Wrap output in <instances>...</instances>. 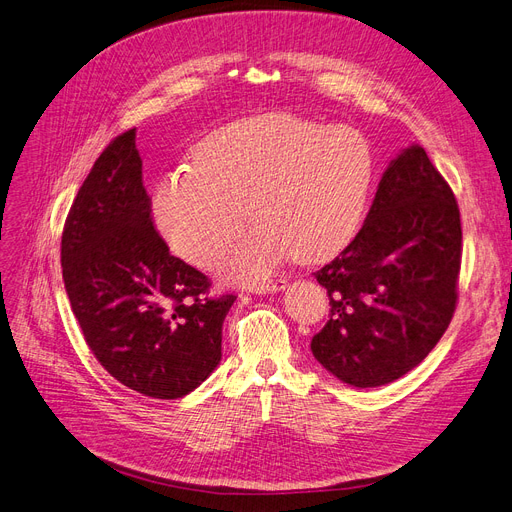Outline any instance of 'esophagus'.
<instances>
[{
  "label": "esophagus",
  "mask_w": 512,
  "mask_h": 512,
  "mask_svg": "<svg viewBox=\"0 0 512 512\" xmlns=\"http://www.w3.org/2000/svg\"><path fill=\"white\" fill-rule=\"evenodd\" d=\"M288 288V281L285 279H275V281H267V283H260V285H252V292L254 294H273V292H279V290H285Z\"/></svg>",
  "instance_id": "obj_1"
}]
</instances>
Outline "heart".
Masks as SVG:
<instances>
[{"label":"heart","mask_w":512,"mask_h":512,"mask_svg":"<svg viewBox=\"0 0 512 512\" xmlns=\"http://www.w3.org/2000/svg\"><path fill=\"white\" fill-rule=\"evenodd\" d=\"M374 182V151L353 128L290 113L237 119L203 138L193 168L153 187V222L170 248L208 269L250 216L258 224L222 256L224 277L258 283L296 256L319 262L357 235Z\"/></svg>","instance_id":"b5f03b06"}]
</instances>
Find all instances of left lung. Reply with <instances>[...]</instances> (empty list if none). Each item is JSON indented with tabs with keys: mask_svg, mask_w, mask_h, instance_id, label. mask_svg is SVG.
Masks as SVG:
<instances>
[{
	"mask_svg": "<svg viewBox=\"0 0 512 512\" xmlns=\"http://www.w3.org/2000/svg\"><path fill=\"white\" fill-rule=\"evenodd\" d=\"M462 227L456 197L420 145L388 163L357 237L321 271L330 319L315 359L338 380L393 382L435 349L456 311Z\"/></svg>",
	"mask_w": 512,
	"mask_h": 512,
	"instance_id": "left-lung-1",
	"label": "left lung"
}]
</instances>
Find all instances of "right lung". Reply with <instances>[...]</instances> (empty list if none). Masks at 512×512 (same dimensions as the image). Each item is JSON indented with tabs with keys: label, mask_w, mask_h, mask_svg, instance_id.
Masks as SVG:
<instances>
[{
	"label": "right lung",
	"mask_w": 512,
	"mask_h": 512,
	"mask_svg": "<svg viewBox=\"0 0 512 512\" xmlns=\"http://www.w3.org/2000/svg\"><path fill=\"white\" fill-rule=\"evenodd\" d=\"M60 262L73 315L115 380L178 399L216 370L237 296L210 298V279L172 256L155 231L136 130L94 161L67 216Z\"/></svg>",
	"instance_id": "right-lung-1"
}]
</instances>
